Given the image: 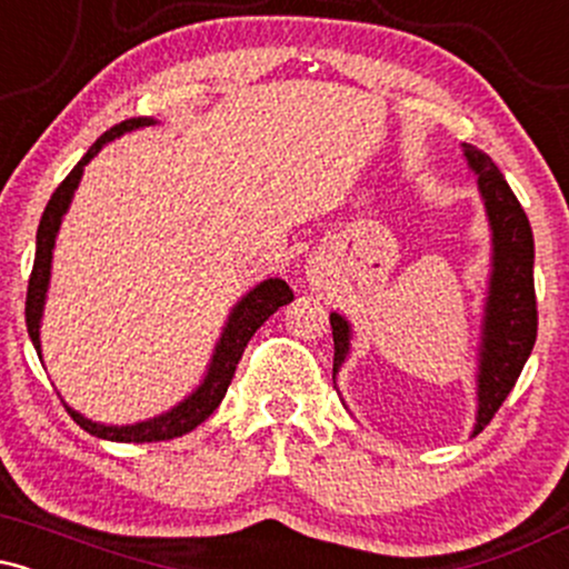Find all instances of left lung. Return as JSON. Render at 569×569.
Segmentation results:
<instances>
[{
	"label": "left lung",
	"instance_id": "1",
	"mask_svg": "<svg viewBox=\"0 0 569 569\" xmlns=\"http://www.w3.org/2000/svg\"><path fill=\"white\" fill-rule=\"evenodd\" d=\"M471 171L479 176V192L485 200L489 230H492V272L481 323L479 375H476V411L473 436L481 433L495 411L502 407L519 380L535 337H538V305H535V240L525 208L502 179L492 158L481 149L462 143ZM335 335V377L350 350V323L339 312H331Z\"/></svg>",
	"mask_w": 569,
	"mask_h": 569
}]
</instances>
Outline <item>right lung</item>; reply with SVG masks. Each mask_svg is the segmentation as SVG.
<instances>
[{
	"instance_id": "add662e5",
	"label": "right lung",
	"mask_w": 569,
	"mask_h": 569,
	"mask_svg": "<svg viewBox=\"0 0 569 569\" xmlns=\"http://www.w3.org/2000/svg\"><path fill=\"white\" fill-rule=\"evenodd\" d=\"M154 126L152 117H130V120L120 122V126L109 128L107 133L98 139L93 147L88 149V154L71 168L67 179L58 184V189L50 198L48 208H44L42 219H39L37 230V253H34V270L29 278V291H26V329H29L31 342H34L37 356H42V345H39V323H42V310H44V297H48V283H50V267H53V248H56V234L61 230L63 213L69 211V202L74 198V189L80 184L84 166L101 152L103 143L120 139L122 133H130L136 128ZM293 299V291L289 283L280 278H267L257 289H251L232 307L230 318H227L224 331H221L217 348H213L211 363H208L206 377L198 385L192 396H187L179 407H173L166 415L152 417V420L136 422V426H101V422L88 420L80 411L67 407V411L74 417V422L80 428L88 430L90 436L107 441H126V443H149V441H168L176 436H184L189 430H194L202 420L213 415V409L219 407L221 398H224L227 388H230L234 369H238L240 356H243L248 339L257 335V329L262 326L278 307L289 305Z\"/></svg>"
}]
</instances>
